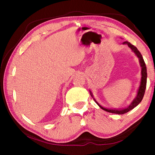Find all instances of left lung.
<instances>
[{"instance_id":"obj_1","label":"left lung","mask_w":155,"mask_h":155,"mask_svg":"<svg viewBox=\"0 0 155 155\" xmlns=\"http://www.w3.org/2000/svg\"><path fill=\"white\" fill-rule=\"evenodd\" d=\"M124 44H127L128 46H129V48L132 49V51L135 52L136 55L137 56V57L140 59V62L141 64V83H140V88H139L138 92H137V97L135 98L134 101L132 102L129 106H128L127 108L124 109H120V110H115V109H105L104 107H101L100 104L97 103V102L95 101L96 103L98 104V105L101 107L102 109L104 110L107 112L109 113H112V114H124L130 111L131 109H133V108H135L136 106H137L139 104L141 103V101H142L143 97L144 96V94H145V90H146V82H147V70H146V64L144 62V60L143 59V57L141 55V54L140 53V52L138 51L137 48L136 47L131 44L130 42L128 41H124L123 42ZM90 94L91 97H93L92 94L90 92Z\"/></svg>"}]
</instances>
